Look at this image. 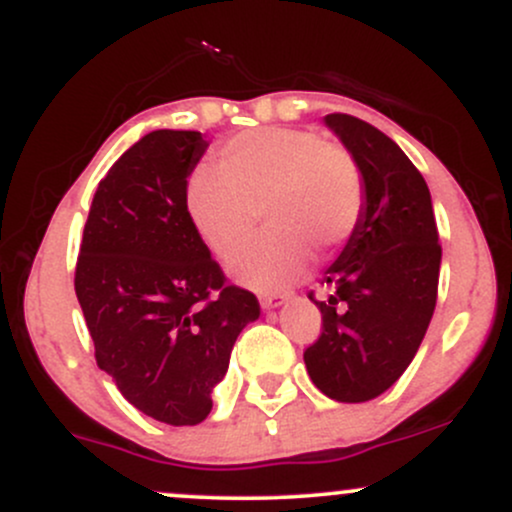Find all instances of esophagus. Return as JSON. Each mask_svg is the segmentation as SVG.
<instances>
[{"label": "esophagus", "mask_w": 512, "mask_h": 512, "mask_svg": "<svg viewBox=\"0 0 512 512\" xmlns=\"http://www.w3.org/2000/svg\"><path fill=\"white\" fill-rule=\"evenodd\" d=\"M289 298L286 296H260V305L264 310H274V308H281Z\"/></svg>", "instance_id": "34e87169"}]
</instances>
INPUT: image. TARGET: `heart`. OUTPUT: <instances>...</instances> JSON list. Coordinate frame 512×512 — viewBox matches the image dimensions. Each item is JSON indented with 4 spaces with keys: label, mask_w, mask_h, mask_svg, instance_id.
<instances>
[{
    "label": "heart",
    "mask_w": 512,
    "mask_h": 512,
    "mask_svg": "<svg viewBox=\"0 0 512 512\" xmlns=\"http://www.w3.org/2000/svg\"><path fill=\"white\" fill-rule=\"evenodd\" d=\"M219 175L197 170L187 182V219L216 257H228L265 214L267 237L231 257L228 274L252 291H281L313 260L356 231L363 178L354 156L305 129H255L216 154Z\"/></svg>",
    "instance_id": "1"
}]
</instances>
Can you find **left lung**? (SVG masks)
Wrapping results in <instances>:
<instances>
[{"instance_id":"1","label":"left lung","mask_w":512,"mask_h":512,"mask_svg":"<svg viewBox=\"0 0 512 512\" xmlns=\"http://www.w3.org/2000/svg\"><path fill=\"white\" fill-rule=\"evenodd\" d=\"M363 178V211L344 250L322 274L327 298L313 301L322 332L305 349L317 390L337 402H368L399 380L436 310L440 245L431 192L387 134L358 117L332 113Z\"/></svg>"}]
</instances>
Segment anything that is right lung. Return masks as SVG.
<instances>
[{
	"label": "right lung",
	"mask_w": 512,
	"mask_h": 512,
	"mask_svg": "<svg viewBox=\"0 0 512 512\" xmlns=\"http://www.w3.org/2000/svg\"><path fill=\"white\" fill-rule=\"evenodd\" d=\"M207 146L185 129L129 146L98 182L76 260L98 368L132 407L170 426L207 419L238 334L260 317L187 219V178Z\"/></svg>",
	"instance_id": "1"
}]
</instances>
